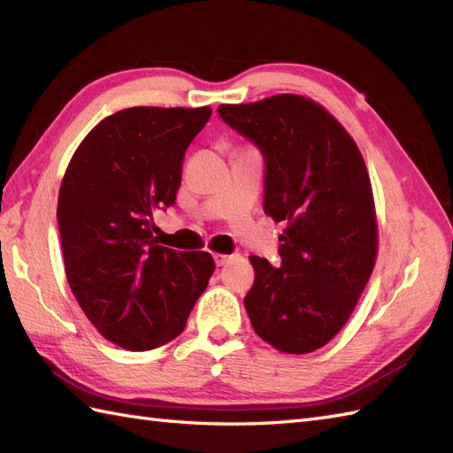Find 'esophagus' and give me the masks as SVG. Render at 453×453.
Wrapping results in <instances>:
<instances>
[{
  "mask_svg": "<svg viewBox=\"0 0 453 453\" xmlns=\"http://www.w3.org/2000/svg\"><path fill=\"white\" fill-rule=\"evenodd\" d=\"M213 259H215V265H217V266H223V265H226V263L232 259V257H230V255H223V253H217V255L213 257Z\"/></svg>",
  "mask_w": 453,
  "mask_h": 453,
  "instance_id": "1",
  "label": "esophagus"
}]
</instances>
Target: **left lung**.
<instances>
[{
	"label": "left lung",
	"mask_w": 453,
	"mask_h": 453,
	"mask_svg": "<svg viewBox=\"0 0 453 453\" xmlns=\"http://www.w3.org/2000/svg\"><path fill=\"white\" fill-rule=\"evenodd\" d=\"M217 112L261 150L265 213L286 225L280 266L250 257L255 282L243 304L251 326L278 350L312 352L345 326L375 265L364 157L327 110L299 95L221 104Z\"/></svg>",
	"instance_id": "8db88e82"
}]
</instances>
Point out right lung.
<instances>
[{"label":"right lung","instance_id":"right-lung-1","mask_svg":"<svg viewBox=\"0 0 453 453\" xmlns=\"http://www.w3.org/2000/svg\"><path fill=\"white\" fill-rule=\"evenodd\" d=\"M211 108L133 106L81 141L57 219L72 293L99 334L133 352L175 339L207 288L205 251L157 246L154 211L175 203L185 152Z\"/></svg>","mask_w":453,"mask_h":453}]
</instances>
